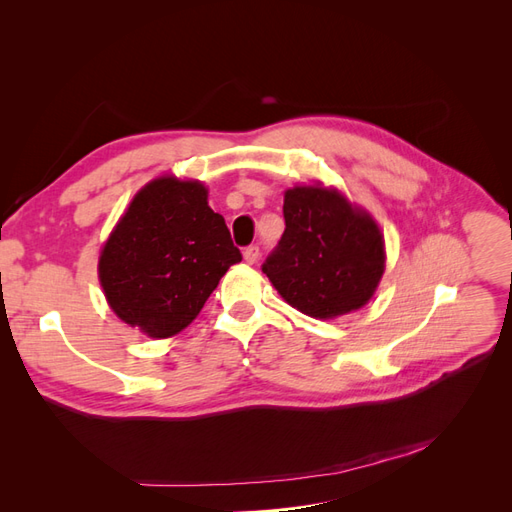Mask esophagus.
Listing matches in <instances>:
<instances>
[{
  "label": "esophagus",
  "mask_w": 512,
  "mask_h": 512,
  "mask_svg": "<svg viewBox=\"0 0 512 512\" xmlns=\"http://www.w3.org/2000/svg\"><path fill=\"white\" fill-rule=\"evenodd\" d=\"M258 256H260V247H258V245H250V247H245L243 258H245L247 265H254V262L258 260Z\"/></svg>",
  "instance_id": "34e87169"
}]
</instances>
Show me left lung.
Returning <instances> with one entry per match:
<instances>
[{
    "label": "left lung",
    "mask_w": 512,
    "mask_h": 512,
    "mask_svg": "<svg viewBox=\"0 0 512 512\" xmlns=\"http://www.w3.org/2000/svg\"><path fill=\"white\" fill-rule=\"evenodd\" d=\"M286 230L267 256V273L284 301L312 318L363 307L384 273V239L371 215L322 185L284 194Z\"/></svg>",
    "instance_id": "obj_1"
}]
</instances>
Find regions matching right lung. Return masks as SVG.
Here are the masks:
<instances>
[{
  "label": "right lung",
  "instance_id": "obj_1",
  "mask_svg": "<svg viewBox=\"0 0 512 512\" xmlns=\"http://www.w3.org/2000/svg\"><path fill=\"white\" fill-rule=\"evenodd\" d=\"M239 247L200 181L160 177L138 192L104 243L100 284L113 312L145 335H177L200 314Z\"/></svg>",
  "mask_w": 512,
  "mask_h": 512
}]
</instances>
